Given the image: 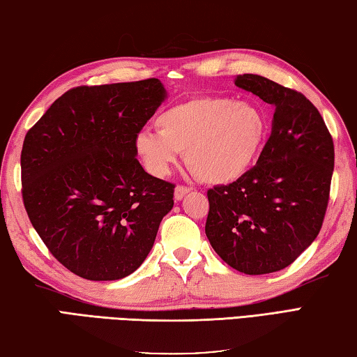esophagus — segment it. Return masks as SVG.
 <instances>
[{
	"instance_id": "esophagus-1",
	"label": "esophagus",
	"mask_w": 357,
	"mask_h": 357,
	"mask_svg": "<svg viewBox=\"0 0 357 357\" xmlns=\"http://www.w3.org/2000/svg\"><path fill=\"white\" fill-rule=\"evenodd\" d=\"M190 191H191L190 188L178 185V186H176V191H174V197H176V200H181Z\"/></svg>"
}]
</instances>
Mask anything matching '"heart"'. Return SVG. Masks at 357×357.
Listing matches in <instances>:
<instances>
[{"label":"heart","mask_w":357,"mask_h":357,"mask_svg":"<svg viewBox=\"0 0 357 357\" xmlns=\"http://www.w3.org/2000/svg\"><path fill=\"white\" fill-rule=\"evenodd\" d=\"M157 133L139 132L135 151L152 176L163 177L183 151L194 176L225 185L250 169L264 146L267 121L252 104L200 96L171 105L155 118Z\"/></svg>","instance_id":"b5f03b06"}]
</instances>
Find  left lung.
Returning a JSON list of instances; mask_svg holds the SVG:
<instances>
[{
  "label": "left lung",
  "mask_w": 357,
  "mask_h": 357,
  "mask_svg": "<svg viewBox=\"0 0 357 357\" xmlns=\"http://www.w3.org/2000/svg\"><path fill=\"white\" fill-rule=\"evenodd\" d=\"M234 84L273 105L272 132L252 169L208 191L205 233L228 266L264 275L292 264L317 238L331 188L334 144L305 95L258 74H239Z\"/></svg>",
  "instance_id": "left-lung-1"
}]
</instances>
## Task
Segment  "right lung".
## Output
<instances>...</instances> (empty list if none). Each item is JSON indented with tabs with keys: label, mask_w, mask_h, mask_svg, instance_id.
<instances>
[{
	"label": "right lung",
	"mask_w": 357,
	"mask_h": 357,
	"mask_svg": "<svg viewBox=\"0 0 357 357\" xmlns=\"http://www.w3.org/2000/svg\"><path fill=\"white\" fill-rule=\"evenodd\" d=\"M167 93L158 79L76 86L26 133L23 202L60 264L91 281L121 280L143 264L174 186L147 174L135 138Z\"/></svg>",
	"instance_id": "obj_1"
}]
</instances>
